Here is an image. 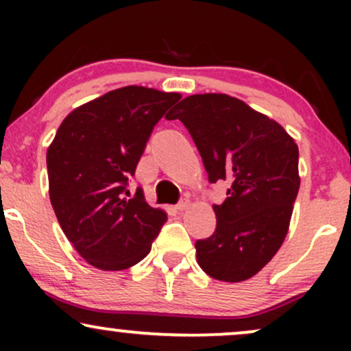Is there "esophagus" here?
I'll list each match as a JSON object with an SVG mask.
<instances>
[{
    "label": "esophagus",
    "mask_w": 351,
    "mask_h": 351,
    "mask_svg": "<svg viewBox=\"0 0 351 351\" xmlns=\"http://www.w3.org/2000/svg\"><path fill=\"white\" fill-rule=\"evenodd\" d=\"M189 206V199H181L178 204H176V209H178V211H184V209H186Z\"/></svg>",
    "instance_id": "esophagus-1"
}]
</instances>
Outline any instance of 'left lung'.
Listing matches in <instances>:
<instances>
[{
	"instance_id": "1",
	"label": "left lung",
	"mask_w": 351,
	"mask_h": 351,
	"mask_svg": "<svg viewBox=\"0 0 351 351\" xmlns=\"http://www.w3.org/2000/svg\"><path fill=\"white\" fill-rule=\"evenodd\" d=\"M168 120L188 128L209 183L231 186L213 204L216 231L196 241V261L209 277L251 279L287 236L300 186L299 147L284 127L226 94L183 99Z\"/></svg>"
}]
</instances>
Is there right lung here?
<instances>
[{
  "instance_id": "obj_1",
  "label": "right lung",
  "mask_w": 351,
  "mask_h": 351,
  "mask_svg": "<svg viewBox=\"0 0 351 351\" xmlns=\"http://www.w3.org/2000/svg\"><path fill=\"white\" fill-rule=\"evenodd\" d=\"M180 99L142 86L115 88L72 110L47 148L56 217L94 267L123 271L140 263L167 221L142 188L130 198L127 184L153 127Z\"/></svg>"
}]
</instances>
